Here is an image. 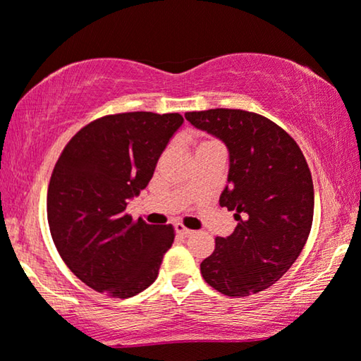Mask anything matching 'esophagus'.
Returning a JSON list of instances; mask_svg holds the SVG:
<instances>
[{"label":"esophagus","mask_w":361,"mask_h":361,"mask_svg":"<svg viewBox=\"0 0 361 361\" xmlns=\"http://www.w3.org/2000/svg\"><path fill=\"white\" fill-rule=\"evenodd\" d=\"M176 233L179 235V236H182V238H189V236L194 235V231L189 230V228H185V226H182V225L177 224V225H176Z\"/></svg>","instance_id":"obj_1"}]
</instances>
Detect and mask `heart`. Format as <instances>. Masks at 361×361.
<instances>
[{
  "label": "heart",
  "instance_id": "obj_1",
  "mask_svg": "<svg viewBox=\"0 0 361 361\" xmlns=\"http://www.w3.org/2000/svg\"><path fill=\"white\" fill-rule=\"evenodd\" d=\"M209 145H214V142H210V141H200L199 145H197V149H199V147H202V146H209Z\"/></svg>",
  "mask_w": 361,
  "mask_h": 361
}]
</instances>
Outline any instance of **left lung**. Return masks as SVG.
I'll list each match as a JSON object with an SVG mask.
<instances>
[{"label": "left lung", "instance_id": "obj_1", "mask_svg": "<svg viewBox=\"0 0 361 361\" xmlns=\"http://www.w3.org/2000/svg\"><path fill=\"white\" fill-rule=\"evenodd\" d=\"M197 130L228 149V177L220 205L238 221L200 264L205 283L230 298L268 289L284 276L309 238L314 184L293 137L268 118L215 108L185 113Z\"/></svg>", "mask_w": 361, "mask_h": 361}]
</instances>
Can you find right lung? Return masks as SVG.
<instances>
[{
  "instance_id": "1",
  "label": "right lung",
  "mask_w": 361,
  "mask_h": 361,
  "mask_svg": "<svg viewBox=\"0 0 361 361\" xmlns=\"http://www.w3.org/2000/svg\"><path fill=\"white\" fill-rule=\"evenodd\" d=\"M184 123L179 113L103 116L68 141L47 190L54 245L68 269L98 293L128 299L154 283L174 241L172 225L126 215Z\"/></svg>"
}]
</instances>
